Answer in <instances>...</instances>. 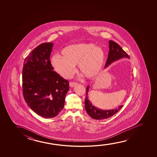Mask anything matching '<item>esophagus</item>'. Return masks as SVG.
Here are the masks:
<instances>
[{
    "label": "esophagus",
    "mask_w": 157,
    "mask_h": 157,
    "mask_svg": "<svg viewBox=\"0 0 157 157\" xmlns=\"http://www.w3.org/2000/svg\"><path fill=\"white\" fill-rule=\"evenodd\" d=\"M77 84V82H70V86L71 87H73L76 86Z\"/></svg>",
    "instance_id": "34e87169"
}]
</instances>
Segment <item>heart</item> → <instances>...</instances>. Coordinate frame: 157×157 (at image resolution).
<instances>
[{
	"label": "heart",
	"instance_id": "b5f03b06",
	"mask_svg": "<svg viewBox=\"0 0 157 157\" xmlns=\"http://www.w3.org/2000/svg\"><path fill=\"white\" fill-rule=\"evenodd\" d=\"M105 59V54L101 48L93 43H80L69 45L61 52V56L54 55L52 66L64 78H70L78 65L80 72L87 78H93L100 72Z\"/></svg>",
	"mask_w": 157,
	"mask_h": 157
}]
</instances>
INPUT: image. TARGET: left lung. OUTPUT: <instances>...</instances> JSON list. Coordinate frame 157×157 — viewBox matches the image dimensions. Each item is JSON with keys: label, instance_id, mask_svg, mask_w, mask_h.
Instances as JSON below:
<instances>
[{"label": "left lung", "instance_id": "8db88e82", "mask_svg": "<svg viewBox=\"0 0 157 157\" xmlns=\"http://www.w3.org/2000/svg\"><path fill=\"white\" fill-rule=\"evenodd\" d=\"M109 51L108 53L107 60L105 63V67H108L111 63L116 60L120 59L123 57L129 58V56L122 48L118 45L117 43L114 41L110 40L109 41ZM90 86H88L86 88V97L85 100V108L86 112L89 116L95 120H103L113 116L116 113L122 108L123 105H120L118 108L114 109L105 110L100 109L92 105L90 101L88 100L87 94Z\"/></svg>", "mask_w": 157, "mask_h": 157}]
</instances>
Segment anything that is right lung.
Listing matches in <instances>:
<instances>
[{
  "label": "right lung",
  "mask_w": 157,
  "mask_h": 157,
  "mask_svg": "<svg viewBox=\"0 0 157 157\" xmlns=\"http://www.w3.org/2000/svg\"><path fill=\"white\" fill-rule=\"evenodd\" d=\"M52 45L43 43L35 48L25 59L22 69L24 99L35 113L47 118L63 109L69 90V82L53 71L50 60Z\"/></svg>",
  "instance_id": "obj_1"
}]
</instances>
